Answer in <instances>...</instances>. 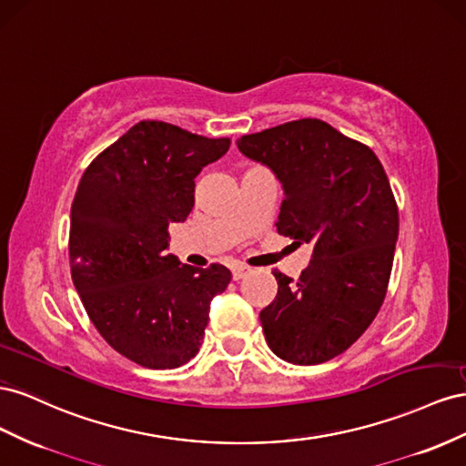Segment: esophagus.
<instances>
[{
    "instance_id": "obj_1",
    "label": "esophagus",
    "mask_w": 466,
    "mask_h": 466,
    "mask_svg": "<svg viewBox=\"0 0 466 466\" xmlns=\"http://www.w3.org/2000/svg\"><path fill=\"white\" fill-rule=\"evenodd\" d=\"M248 273H249V269L246 268V265H236V268L232 269V279L234 281H240V279H244Z\"/></svg>"
}]
</instances>
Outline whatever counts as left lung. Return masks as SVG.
<instances>
[{
	"mask_svg": "<svg viewBox=\"0 0 466 466\" xmlns=\"http://www.w3.org/2000/svg\"><path fill=\"white\" fill-rule=\"evenodd\" d=\"M236 144L283 185L277 232L312 244L297 281L273 271L277 297L259 312L265 339L289 363L329 361L361 338L387 297L398 240L389 177L369 146L318 118Z\"/></svg>",
	"mask_w": 466,
	"mask_h": 466,
	"instance_id": "obj_1",
	"label": "left lung"
}]
</instances>
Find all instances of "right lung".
<instances>
[{"label":"right lung","instance_id":"obj_1","mask_svg":"<svg viewBox=\"0 0 466 466\" xmlns=\"http://www.w3.org/2000/svg\"><path fill=\"white\" fill-rule=\"evenodd\" d=\"M230 148L162 121H140L79 179L70 215L72 281L115 351L148 369L197 355L224 265L191 268L167 254L171 222L195 205V177Z\"/></svg>","mask_w":466,"mask_h":466}]
</instances>
